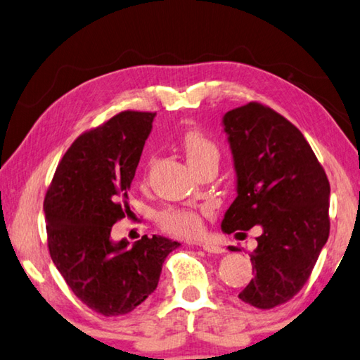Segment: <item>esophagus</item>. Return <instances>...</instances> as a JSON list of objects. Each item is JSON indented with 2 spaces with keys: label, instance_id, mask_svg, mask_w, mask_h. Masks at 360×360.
<instances>
[{
  "label": "esophagus",
  "instance_id": "obj_1",
  "mask_svg": "<svg viewBox=\"0 0 360 360\" xmlns=\"http://www.w3.org/2000/svg\"><path fill=\"white\" fill-rule=\"evenodd\" d=\"M200 246H202L203 251L210 252V254H222V252H225L224 248L217 246V245H211V243H203V245H200Z\"/></svg>",
  "mask_w": 360,
  "mask_h": 360
}]
</instances>
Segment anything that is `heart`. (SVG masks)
<instances>
[{
  "label": "heart",
  "instance_id": "obj_1",
  "mask_svg": "<svg viewBox=\"0 0 360 360\" xmlns=\"http://www.w3.org/2000/svg\"><path fill=\"white\" fill-rule=\"evenodd\" d=\"M181 148L191 168L211 160H219V149L216 143L198 130H188L181 139ZM158 222L169 233L178 236H195L202 231L203 227L202 217L198 212L186 208H168L162 211L158 214Z\"/></svg>",
  "mask_w": 360,
  "mask_h": 360
}]
</instances>
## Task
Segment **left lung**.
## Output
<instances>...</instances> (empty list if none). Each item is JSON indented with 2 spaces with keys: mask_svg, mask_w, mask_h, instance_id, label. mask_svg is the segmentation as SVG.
<instances>
[{
  "mask_svg": "<svg viewBox=\"0 0 360 360\" xmlns=\"http://www.w3.org/2000/svg\"><path fill=\"white\" fill-rule=\"evenodd\" d=\"M222 127L233 157L236 198L221 229L233 233L257 227L251 252L255 275L238 297L268 309L290 300L311 275L330 230V186L302 131L273 109L249 103L225 112Z\"/></svg>",
  "mask_w": 360,
  "mask_h": 360,
  "instance_id": "8db88e82",
  "label": "left lung"
}]
</instances>
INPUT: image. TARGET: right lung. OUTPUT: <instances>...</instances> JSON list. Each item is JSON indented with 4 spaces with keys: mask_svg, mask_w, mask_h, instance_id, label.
<instances>
[{
    "mask_svg": "<svg viewBox=\"0 0 360 360\" xmlns=\"http://www.w3.org/2000/svg\"><path fill=\"white\" fill-rule=\"evenodd\" d=\"M155 114L124 111L79 136L58 163L44 200L47 245L60 275L103 316L127 314L157 289L167 255L181 245L144 235L114 241Z\"/></svg>",
    "mask_w": 360,
    "mask_h": 360,
    "instance_id": "obj_1",
    "label": "right lung"
}]
</instances>
